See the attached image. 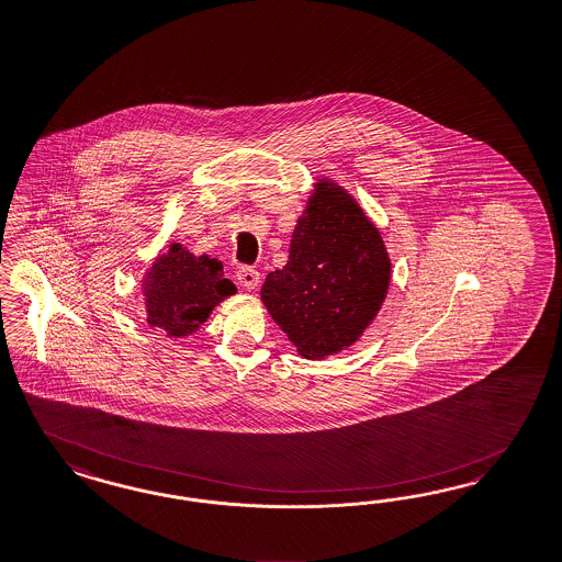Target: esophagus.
<instances>
[{
  "instance_id": "esophagus-1",
  "label": "esophagus",
  "mask_w": 562,
  "mask_h": 562,
  "mask_svg": "<svg viewBox=\"0 0 562 562\" xmlns=\"http://www.w3.org/2000/svg\"><path fill=\"white\" fill-rule=\"evenodd\" d=\"M236 280L240 282V286H245V289H257L259 286V271L251 268V266H240V268H236Z\"/></svg>"
}]
</instances>
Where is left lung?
I'll return each instance as SVG.
<instances>
[{
    "mask_svg": "<svg viewBox=\"0 0 562 562\" xmlns=\"http://www.w3.org/2000/svg\"><path fill=\"white\" fill-rule=\"evenodd\" d=\"M384 240L347 191L319 180L292 233L289 263L271 271L261 301L307 357L347 349L386 299Z\"/></svg>",
    "mask_w": 562,
    "mask_h": 562,
    "instance_id": "obj_1",
    "label": "left lung"
}]
</instances>
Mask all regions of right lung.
Returning <instances> with one entry per match:
<instances>
[{"label":"right lung","instance_id":"add662e5","mask_svg":"<svg viewBox=\"0 0 562 562\" xmlns=\"http://www.w3.org/2000/svg\"><path fill=\"white\" fill-rule=\"evenodd\" d=\"M222 270L217 259L194 257L182 245H172L155 259L145 278L147 324L175 338L193 334L220 301L236 292Z\"/></svg>","mask_w":562,"mask_h":562}]
</instances>
